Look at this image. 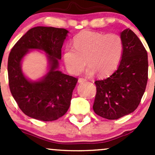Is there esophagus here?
Masks as SVG:
<instances>
[{
    "mask_svg": "<svg viewBox=\"0 0 155 155\" xmlns=\"http://www.w3.org/2000/svg\"><path fill=\"white\" fill-rule=\"evenodd\" d=\"M79 82H86L87 81V79H84V78H79Z\"/></svg>",
    "mask_w": 155,
    "mask_h": 155,
    "instance_id": "obj_1",
    "label": "esophagus"
}]
</instances>
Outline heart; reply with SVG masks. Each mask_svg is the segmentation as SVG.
Returning a JSON list of instances; mask_svg holds the SVG:
<instances>
[{"label":"heart","mask_w":155,"mask_h":155,"mask_svg":"<svg viewBox=\"0 0 155 155\" xmlns=\"http://www.w3.org/2000/svg\"><path fill=\"white\" fill-rule=\"evenodd\" d=\"M123 51L124 43L118 34L84 31L73 38V47L65 48L63 58L67 69L72 74L82 73L87 62V76L98 73L104 76L117 68Z\"/></svg>","instance_id":"1"}]
</instances>
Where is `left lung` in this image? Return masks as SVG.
Instances as JSON below:
<instances>
[{"label": "left lung", "mask_w": 155, "mask_h": 155, "mask_svg": "<svg viewBox=\"0 0 155 155\" xmlns=\"http://www.w3.org/2000/svg\"><path fill=\"white\" fill-rule=\"evenodd\" d=\"M124 51L118 69L110 76L95 81L93 109L102 118L115 120L134 112L140 104L148 81V54L130 29L121 33Z\"/></svg>", "instance_id": "8db88e82"}]
</instances>
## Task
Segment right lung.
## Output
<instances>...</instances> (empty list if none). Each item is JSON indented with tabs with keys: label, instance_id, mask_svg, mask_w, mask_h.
<instances>
[{
	"label": "right lung",
	"instance_id": "1",
	"mask_svg": "<svg viewBox=\"0 0 155 155\" xmlns=\"http://www.w3.org/2000/svg\"><path fill=\"white\" fill-rule=\"evenodd\" d=\"M68 33L64 28H33L11 49L7 65L9 86L18 107L31 118L54 121L63 116L70 107L78 79L57 70ZM30 49L46 52L50 64L48 74L37 82L28 81L21 71V60Z\"/></svg>",
	"mask_w": 155,
	"mask_h": 155
}]
</instances>
